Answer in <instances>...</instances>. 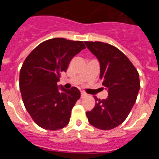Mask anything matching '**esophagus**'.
<instances>
[{
  "label": "esophagus",
  "mask_w": 159,
  "mask_h": 159,
  "mask_svg": "<svg viewBox=\"0 0 159 159\" xmlns=\"http://www.w3.org/2000/svg\"><path fill=\"white\" fill-rule=\"evenodd\" d=\"M87 94L85 93V92H81V95H80V96H81V98H84V97H86L87 96Z\"/></svg>",
  "instance_id": "1"
}]
</instances>
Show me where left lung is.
Masks as SVG:
<instances>
[{
	"label": "left lung",
	"mask_w": 159,
	"mask_h": 159,
	"mask_svg": "<svg viewBox=\"0 0 159 159\" xmlns=\"http://www.w3.org/2000/svg\"><path fill=\"white\" fill-rule=\"evenodd\" d=\"M100 64V80L108 91L106 99L95 97L96 103L86 115L90 124L103 130L124 122L137 99L140 88L139 72L119 49L99 41L84 42Z\"/></svg>",
	"instance_id": "8db88e82"
}]
</instances>
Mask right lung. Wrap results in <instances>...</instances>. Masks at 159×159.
Masks as SVG:
<instances>
[{"label":"right lung","mask_w":159,"mask_h":159,"mask_svg":"<svg viewBox=\"0 0 159 159\" xmlns=\"http://www.w3.org/2000/svg\"><path fill=\"white\" fill-rule=\"evenodd\" d=\"M85 45L82 41L53 38L35 48L20 71V90L26 110L41 128L57 130L69 123L71 109L80 98L78 88L57 86L60 74Z\"/></svg>","instance_id":"1"}]
</instances>
